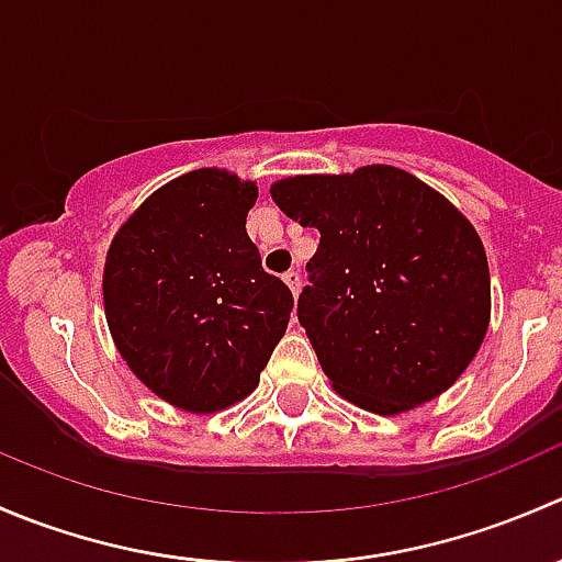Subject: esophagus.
<instances>
[{
  "instance_id": "34e87169",
  "label": "esophagus",
  "mask_w": 562,
  "mask_h": 562,
  "mask_svg": "<svg viewBox=\"0 0 562 562\" xmlns=\"http://www.w3.org/2000/svg\"><path fill=\"white\" fill-rule=\"evenodd\" d=\"M282 280H285V285L291 288V293H293V296H296L299 288H302V274H299V271H288V274L282 277Z\"/></svg>"
}]
</instances>
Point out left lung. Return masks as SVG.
Here are the masks:
<instances>
[{
    "mask_svg": "<svg viewBox=\"0 0 562 562\" xmlns=\"http://www.w3.org/2000/svg\"><path fill=\"white\" fill-rule=\"evenodd\" d=\"M271 198L321 231L299 323L334 391L396 416L451 389L492 310L484 245L454 203L394 166L288 176Z\"/></svg>",
    "mask_w": 562,
    "mask_h": 562,
    "instance_id": "left-lung-1",
    "label": "left lung"
}]
</instances>
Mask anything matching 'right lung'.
<instances>
[{"instance_id":"right-lung-1","label":"right lung","mask_w":562,"mask_h":562,"mask_svg":"<svg viewBox=\"0 0 562 562\" xmlns=\"http://www.w3.org/2000/svg\"><path fill=\"white\" fill-rule=\"evenodd\" d=\"M258 187L198 168L151 192L105 255V321L146 389L187 413L252 394L293 296L247 236Z\"/></svg>"}]
</instances>
